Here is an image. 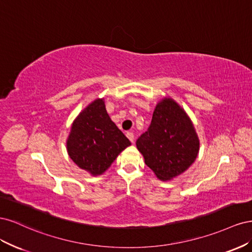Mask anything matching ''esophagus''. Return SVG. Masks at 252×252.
<instances>
[{"label":"esophagus","instance_id":"obj_1","mask_svg":"<svg viewBox=\"0 0 252 252\" xmlns=\"http://www.w3.org/2000/svg\"><path fill=\"white\" fill-rule=\"evenodd\" d=\"M126 135H127V138L129 139V141H130L131 143L134 142V134L132 132H127Z\"/></svg>","mask_w":252,"mask_h":252}]
</instances>
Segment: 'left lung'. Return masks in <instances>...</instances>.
Instances as JSON below:
<instances>
[{"instance_id": "left-lung-1", "label": "left lung", "mask_w": 252, "mask_h": 252, "mask_svg": "<svg viewBox=\"0 0 252 252\" xmlns=\"http://www.w3.org/2000/svg\"><path fill=\"white\" fill-rule=\"evenodd\" d=\"M136 148L158 180L170 181L195 161L200 141L185 110L171 97H164L147 131L136 140Z\"/></svg>"}]
</instances>
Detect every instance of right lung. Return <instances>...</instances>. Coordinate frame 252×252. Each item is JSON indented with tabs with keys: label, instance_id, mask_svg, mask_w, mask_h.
I'll return each mask as SVG.
<instances>
[{
	"label": "right lung",
	"instance_id": "1",
	"mask_svg": "<svg viewBox=\"0 0 252 252\" xmlns=\"http://www.w3.org/2000/svg\"><path fill=\"white\" fill-rule=\"evenodd\" d=\"M130 145L108 116L104 98H96L73 121L67 151L81 169L91 175H100Z\"/></svg>",
	"mask_w": 252,
	"mask_h": 252
}]
</instances>
